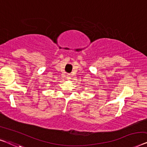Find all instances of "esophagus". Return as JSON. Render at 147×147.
<instances>
[{"label":"esophagus","mask_w":147,"mask_h":147,"mask_svg":"<svg viewBox=\"0 0 147 147\" xmlns=\"http://www.w3.org/2000/svg\"><path fill=\"white\" fill-rule=\"evenodd\" d=\"M71 78V75L70 74H67V80H70Z\"/></svg>","instance_id":"34e87169"}]
</instances>
